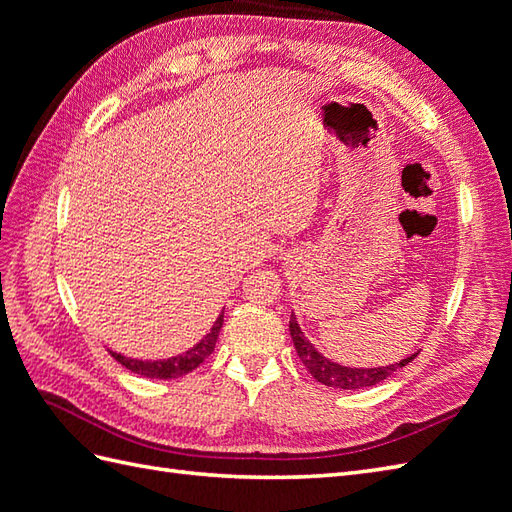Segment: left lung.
I'll return each mask as SVG.
<instances>
[{
	"mask_svg": "<svg viewBox=\"0 0 512 512\" xmlns=\"http://www.w3.org/2000/svg\"><path fill=\"white\" fill-rule=\"evenodd\" d=\"M290 335H292L294 348H297L299 359L303 361L309 374H312L320 384L331 386V389H346V391L367 389V386H374L389 376H393L395 371L406 367L418 354V352H414V354L406 356V359H401L399 363H391L386 367H346V365H339V363L327 359V356L316 350V346L303 335L294 314L290 318Z\"/></svg>",
	"mask_w": 512,
	"mask_h": 512,
	"instance_id": "obj_1",
	"label": "left lung"
}]
</instances>
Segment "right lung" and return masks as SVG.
Returning a JSON list of instances; mask_svg holds the SVG:
<instances>
[{
    "instance_id": "1",
    "label": "right lung",
    "mask_w": 512,
    "mask_h": 512,
    "mask_svg": "<svg viewBox=\"0 0 512 512\" xmlns=\"http://www.w3.org/2000/svg\"><path fill=\"white\" fill-rule=\"evenodd\" d=\"M222 324H224V309H222V314L218 316V320L213 322L211 331L203 339H200L198 344H194L192 348H188L183 354L170 356V359L143 361V359H132V356H123V354L113 352V350H108V352H111V356H113L117 363H121L123 367L134 371V374L143 376V378H156V380L181 378L185 374H190L192 369H196L213 352L215 342H218V335L222 331Z\"/></svg>"
}]
</instances>
